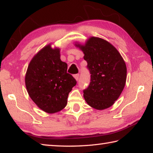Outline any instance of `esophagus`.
<instances>
[{"instance_id": "obj_1", "label": "esophagus", "mask_w": 153, "mask_h": 153, "mask_svg": "<svg viewBox=\"0 0 153 153\" xmlns=\"http://www.w3.org/2000/svg\"><path fill=\"white\" fill-rule=\"evenodd\" d=\"M74 78L76 79V81H77V80L79 79V74H76V75H74Z\"/></svg>"}]
</instances>
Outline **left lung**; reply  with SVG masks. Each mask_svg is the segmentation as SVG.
<instances>
[{"mask_svg": "<svg viewBox=\"0 0 153 153\" xmlns=\"http://www.w3.org/2000/svg\"><path fill=\"white\" fill-rule=\"evenodd\" d=\"M84 54L91 74L90 84L84 90L87 104L96 110L114 104L126 84V65L120 53L103 39L91 37L84 45L75 44Z\"/></svg>", "mask_w": 153, "mask_h": 153, "instance_id": "1", "label": "left lung"}]
</instances>
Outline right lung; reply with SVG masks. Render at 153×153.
Segmentation results:
<instances>
[{"label":"right lung","mask_w":153,"mask_h":153,"mask_svg":"<svg viewBox=\"0 0 153 153\" xmlns=\"http://www.w3.org/2000/svg\"><path fill=\"white\" fill-rule=\"evenodd\" d=\"M68 64L60 59V49L51 44L44 47L30 61L25 75L30 98L44 112H59L68 103V97L76 80L67 72Z\"/></svg>","instance_id":"add662e5"}]
</instances>
